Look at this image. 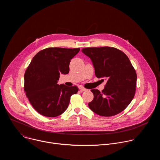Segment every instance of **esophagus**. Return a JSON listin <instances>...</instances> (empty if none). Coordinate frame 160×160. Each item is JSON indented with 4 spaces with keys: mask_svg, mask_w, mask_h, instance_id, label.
<instances>
[{
    "mask_svg": "<svg viewBox=\"0 0 160 160\" xmlns=\"http://www.w3.org/2000/svg\"><path fill=\"white\" fill-rule=\"evenodd\" d=\"M79 89L80 90H82V91H87V88H85V87H83V86H79Z\"/></svg>",
    "mask_w": 160,
    "mask_h": 160,
    "instance_id": "obj_1",
    "label": "esophagus"
}]
</instances>
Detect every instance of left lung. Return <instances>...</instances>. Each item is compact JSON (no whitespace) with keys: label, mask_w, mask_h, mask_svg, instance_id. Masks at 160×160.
Returning a JSON list of instances; mask_svg holds the SVG:
<instances>
[{"label":"left lung","mask_w":160,"mask_h":160,"mask_svg":"<svg viewBox=\"0 0 160 160\" xmlns=\"http://www.w3.org/2000/svg\"><path fill=\"white\" fill-rule=\"evenodd\" d=\"M82 51L92 60L96 76L108 79L102 92L91 90L94 99L88 103V107L102 117L121 112L135 93L137 74L128 58L122 51L111 47L87 48Z\"/></svg>","instance_id":"8db88e82"}]
</instances>
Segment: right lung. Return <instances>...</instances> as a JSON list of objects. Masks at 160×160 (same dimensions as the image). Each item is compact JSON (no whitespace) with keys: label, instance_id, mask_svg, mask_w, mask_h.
I'll return each mask as SVG.
<instances>
[{"label":"right lung","instance_id":"obj_1","mask_svg":"<svg viewBox=\"0 0 160 160\" xmlns=\"http://www.w3.org/2000/svg\"><path fill=\"white\" fill-rule=\"evenodd\" d=\"M80 48H49L39 51L25 73L24 90L33 108L40 115L56 117L63 113L77 86L57 84L59 75L68 74L71 59Z\"/></svg>","mask_w":160,"mask_h":160}]
</instances>
